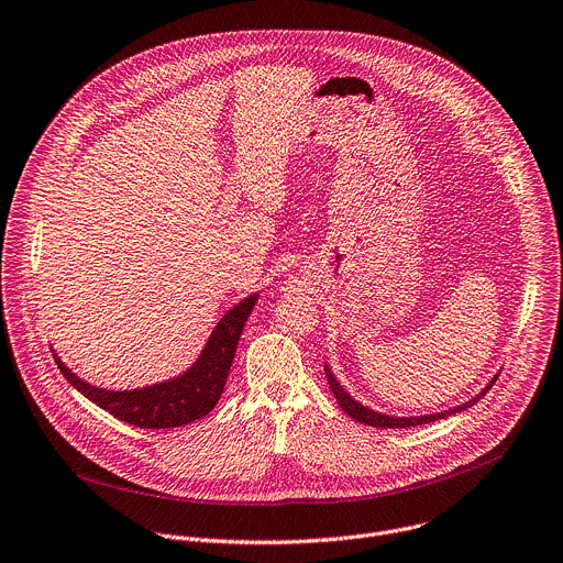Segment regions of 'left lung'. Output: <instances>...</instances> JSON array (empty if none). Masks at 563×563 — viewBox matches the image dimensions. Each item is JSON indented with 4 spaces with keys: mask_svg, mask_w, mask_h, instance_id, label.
<instances>
[{
    "mask_svg": "<svg viewBox=\"0 0 563 563\" xmlns=\"http://www.w3.org/2000/svg\"><path fill=\"white\" fill-rule=\"evenodd\" d=\"M327 380H329V387H331V391H333V398L338 400V405L342 407V411L349 416V418H353L355 422H360V424H366V427H380V429H409V427H422V424H429V422H435V420H442V418H449V416H453V413H460V411H464V409H468V407H473L477 400H482L488 391H490V387L495 385V380L477 396V398H473V400H468L466 405H462V407H455V409H449V411H444V413H435V416H422V418H389V416H383V413H376V411H368L366 407H362V405H357L340 385H338V380L331 376V371L327 368Z\"/></svg>",
    "mask_w": 563,
    "mask_h": 563,
    "instance_id": "8db88e82",
    "label": "left lung"
}]
</instances>
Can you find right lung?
Wrapping results in <instances>:
<instances>
[{
	"mask_svg": "<svg viewBox=\"0 0 563 563\" xmlns=\"http://www.w3.org/2000/svg\"><path fill=\"white\" fill-rule=\"evenodd\" d=\"M254 305L256 296H250L223 316V320L212 331L206 351L190 371H185L180 378L172 383L154 385L147 389L103 391L90 387L88 383L79 380L70 368H66V364L57 355L53 357L59 371L64 373V378L77 391H81L90 402H95L117 420L139 429L185 427L208 416L217 407L225 389V380L236 353L241 331Z\"/></svg>",
	"mask_w": 563,
	"mask_h": 563,
	"instance_id": "1",
	"label": "right lung"
}]
</instances>
